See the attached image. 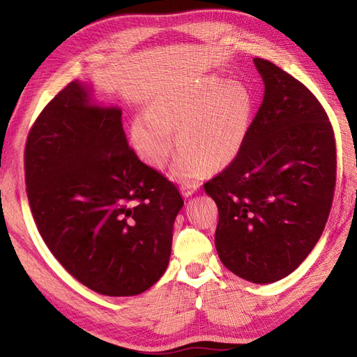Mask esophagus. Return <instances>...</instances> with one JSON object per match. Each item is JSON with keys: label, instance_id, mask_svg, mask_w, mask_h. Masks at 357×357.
<instances>
[{"label": "esophagus", "instance_id": "34e87169", "mask_svg": "<svg viewBox=\"0 0 357 357\" xmlns=\"http://www.w3.org/2000/svg\"><path fill=\"white\" fill-rule=\"evenodd\" d=\"M198 188H199L198 183H188V185H183V186H181L183 197H186V198L192 197L193 193H195V192L198 190Z\"/></svg>", "mask_w": 357, "mask_h": 357}]
</instances>
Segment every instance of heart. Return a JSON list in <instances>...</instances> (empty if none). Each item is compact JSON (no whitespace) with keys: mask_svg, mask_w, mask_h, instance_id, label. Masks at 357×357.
Returning <instances> with one entry per match:
<instances>
[{"mask_svg":"<svg viewBox=\"0 0 357 357\" xmlns=\"http://www.w3.org/2000/svg\"><path fill=\"white\" fill-rule=\"evenodd\" d=\"M255 98L243 82L213 75L192 88L159 93L149 112L131 126L132 142L149 165L162 168L168 160L177 129V152L171 176L178 181L219 169L238 156L250 131Z\"/></svg>","mask_w":357,"mask_h":357,"instance_id":"obj_1","label":"heart"}]
</instances>
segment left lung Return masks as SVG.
Instances as JSON below:
<instances>
[{
	"label": "left lung",
	"instance_id": "1",
	"mask_svg": "<svg viewBox=\"0 0 357 357\" xmlns=\"http://www.w3.org/2000/svg\"><path fill=\"white\" fill-rule=\"evenodd\" d=\"M262 105L228 168L204 185L218 204L222 264L247 282L274 283L304 262L331 211L337 155L329 119L304 84L255 58Z\"/></svg>",
	"mask_w": 357,
	"mask_h": 357
}]
</instances>
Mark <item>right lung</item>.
I'll use <instances>...</instances> for the list:
<instances>
[{
  "label": "right lung",
  "instance_id": "right-lung-1",
  "mask_svg": "<svg viewBox=\"0 0 357 357\" xmlns=\"http://www.w3.org/2000/svg\"><path fill=\"white\" fill-rule=\"evenodd\" d=\"M29 207L52 255L82 284L105 296H135L169 264L183 199L138 159L122 109L71 82L41 112L25 147Z\"/></svg>",
  "mask_w": 357,
  "mask_h": 357
}]
</instances>
